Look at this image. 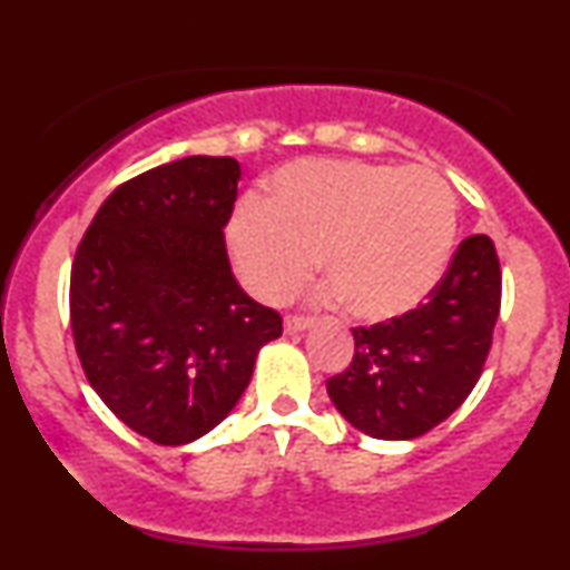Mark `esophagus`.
Returning <instances> with one entry per match:
<instances>
[{
	"label": "esophagus",
	"instance_id": "esophagus-1",
	"mask_svg": "<svg viewBox=\"0 0 570 570\" xmlns=\"http://www.w3.org/2000/svg\"><path fill=\"white\" fill-rule=\"evenodd\" d=\"M311 324H313V318H307V316H286L284 318V330L289 332V335H297V332L307 330Z\"/></svg>",
	"mask_w": 570,
	"mask_h": 570
}]
</instances>
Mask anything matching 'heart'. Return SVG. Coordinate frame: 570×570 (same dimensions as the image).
Segmentation results:
<instances>
[{
	"mask_svg": "<svg viewBox=\"0 0 570 570\" xmlns=\"http://www.w3.org/2000/svg\"><path fill=\"white\" fill-rule=\"evenodd\" d=\"M455 240V198L429 168L305 160L276 174L271 198H246L230 248L257 297L286 299L311 278L364 322L404 316L442 278Z\"/></svg>",
	"mask_w": 570,
	"mask_h": 570,
	"instance_id": "b5f03b06",
	"label": "heart"
}]
</instances>
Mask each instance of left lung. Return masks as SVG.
<instances>
[{"label": "left lung", "mask_w": 570, "mask_h": 570, "mask_svg": "<svg viewBox=\"0 0 570 570\" xmlns=\"http://www.w3.org/2000/svg\"><path fill=\"white\" fill-rule=\"evenodd\" d=\"M499 311V254L488 235H469L421 305L353 326V358L326 381L330 399L353 429L375 440L426 434L472 394Z\"/></svg>", "instance_id": "obj_1"}]
</instances>
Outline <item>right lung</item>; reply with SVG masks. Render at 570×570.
<instances>
[{"mask_svg": "<svg viewBox=\"0 0 570 570\" xmlns=\"http://www.w3.org/2000/svg\"><path fill=\"white\" fill-rule=\"evenodd\" d=\"M240 166L193 155L101 203L71 263L69 316L85 377L155 444H187L235 407L278 311L240 289L222 227Z\"/></svg>", "mask_w": 570, "mask_h": 570, "instance_id": "1", "label": "right lung"}]
</instances>
